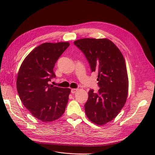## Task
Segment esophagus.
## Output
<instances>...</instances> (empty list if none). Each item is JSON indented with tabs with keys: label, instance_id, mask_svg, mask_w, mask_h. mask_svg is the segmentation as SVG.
Here are the masks:
<instances>
[{
	"label": "esophagus",
	"instance_id": "34e87169",
	"mask_svg": "<svg viewBox=\"0 0 155 155\" xmlns=\"http://www.w3.org/2000/svg\"><path fill=\"white\" fill-rule=\"evenodd\" d=\"M78 91V88H72V89H71V93L74 94V93H76Z\"/></svg>",
	"mask_w": 155,
	"mask_h": 155
}]
</instances>
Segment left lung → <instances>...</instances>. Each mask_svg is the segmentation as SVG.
I'll return each instance as SVG.
<instances>
[{
    "label": "left lung",
    "mask_w": 155,
    "mask_h": 155,
    "mask_svg": "<svg viewBox=\"0 0 155 155\" xmlns=\"http://www.w3.org/2000/svg\"><path fill=\"white\" fill-rule=\"evenodd\" d=\"M74 45L85 55L91 72L97 71V93L91 89L85 104L87 116L96 125L115 118L124 106L129 81L125 61L116 46L107 39H81Z\"/></svg>",
    "instance_id": "8db88e82"
}]
</instances>
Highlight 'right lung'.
Masks as SVG:
<instances>
[{
	"mask_svg": "<svg viewBox=\"0 0 155 155\" xmlns=\"http://www.w3.org/2000/svg\"><path fill=\"white\" fill-rule=\"evenodd\" d=\"M70 44L46 43L37 46L23 61L17 79L20 99L35 118L49 122L59 118L65 110L70 88L49 84L55 78V64Z\"/></svg>",
	"mask_w": 155,
	"mask_h": 155,
	"instance_id": "1",
	"label": "right lung"
}]
</instances>
